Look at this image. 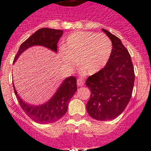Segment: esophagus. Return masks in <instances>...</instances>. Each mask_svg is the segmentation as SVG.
Listing matches in <instances>:
<instances>
[{
    "instance_id": "obj_1",
    "label": "esophagus",
    "mask_w": 151,
    "mask_h": 151,
    "mask_svg": "<svg viewBox=\"0 0 151 151\" xmlns=\"http://www.w3.org/2000/svg\"><path fill=\"white\" fill-rule=\"evenodd\" d=\"M84 79L83 78H78V79H77V85H78V87H79V86H82V85H84Z\"/></svg>"
}]
</instances>
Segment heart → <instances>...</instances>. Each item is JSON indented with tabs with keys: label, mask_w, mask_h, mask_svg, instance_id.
Returning <instances> with one entry per match:
<instances>
[{
	"label": "heart",
	"mask_w": 151,
	"mask_h": 151,
	"mask_svg": "<svg viewBox=\"0 0 151 151\" xmlns=\"http://www.w3.org/2000/svg\"><path fill=\"white\" fill-rule=\"evenodd\" d=\"M112 43L107 36L91 32H75L63 45L64 63L73 67L76 60L88 74H94L104 67L112 52Z\"/></svg>",
	"instance_id": "1"
}]
</instances>
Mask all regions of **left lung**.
<instances>
[{
  "label": "left lung",
  "mask_w": 151,
  "mask_h": 151,
  "mask_svg": "<svg viewBox=\"0 0 151 151\" xmlns=\"http://www.w3.org/2000/svg\"><path fill=\"white\" fill-rule=\"evenodd\" d=\"M102 30L111 40L113 49L106 66L86 80L91 91L86 109L96 120L106 121L116 118L127 106L132 94L134 72L130 54L120 39Z\"/></svg>",
  "instance_id": "left-lung-1"
}]
</instances>
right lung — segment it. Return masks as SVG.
Instances as JSON below:
<instances>
[{
    "label": "right lung",
    "instance_id": "1",
    "mask_svg": "<svg viewBox=\"0 0 151 151\" xmlns=\"http://www.w3.org/2000/svg\"><path fill=\"white\" fill-rule=\"evenodd\" d=\"M63 34V30L58 29L49 28L38 29L20 45L13 62L18 59L22 52L35 45L44 46L53 51L57 52V43ZM13 89L21 108L26 113V115L29 116V118L38 123H52L59 120L67 111L68 104L77 91L76 78L74 76L66 78L51 99L48 102L40 106H32L25 103L17 94L14 85Z\"/></svg>",
    "mask_w": 151,
    "mask_h": 151
}]
</instances>
